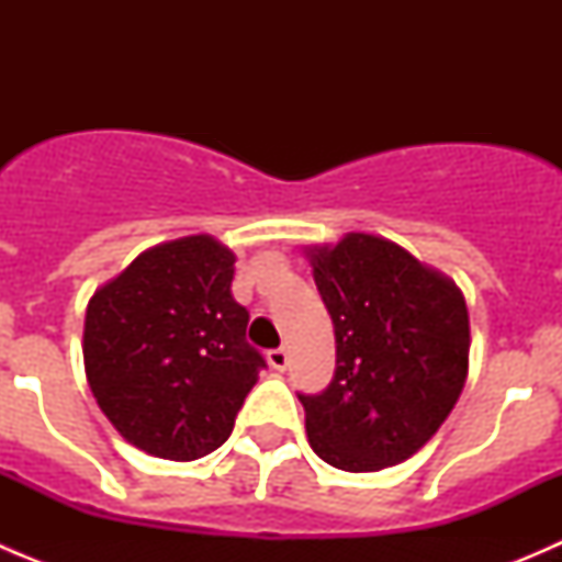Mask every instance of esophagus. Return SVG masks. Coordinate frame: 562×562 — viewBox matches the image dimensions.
Here are the masks:
<instances>
[{
	"mask_svg": "<svg viewBox=\"0 0 562 562\" xmlns=\"http://www.w3.org/2000/svg\"><path fill=\"white\" fill-rule=\"evenodd\" d=\"M269 364L271 370L282 372L288 367V350L285 348H277V350H269Z\"/></svg>",
	"mask_w": 562,
	"mask_h": 562,
	"instance_id": "esophagus-1",
	"label": "esophagus"
}]
</instances>
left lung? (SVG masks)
<instances>
[{
	"label": "left lung",
	"mask_w": 562,
	"mask_h": 562,
	"mask_svg": "<svg viewBox=\"0 0 562 562\" xmlns=\"http://www.w3.org/2000/svg\"><path fill=\"white\" fill-rule=\"evenodd\" d=\"M334 323L337 370L299 394L313 451L331 468L375 473L411 459L454 411L470 317L451 277L375 234L304 247Z\"/></svg>",
	"instance_id": "8db88e82"
}]
</instances>
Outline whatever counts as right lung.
I'll return each mask as SVG.
<instances>
[{"label": "right lung", "mask_w": 562, "mask_h": 562, "mask_svg": "<svg viewBox=\"0 0 562 562\" xmlns=\"http://www.w3.org/2000/svg\"><path fill=\"white\" fill-rule=\"evenodd\" d=\"M236 255L214 236H181L100 285L83 321V370L116 432L151 457L190 462L234 432L263 356L231 296Z\"/></svg>", "instance_id": "add662e5"}]
</instances>
